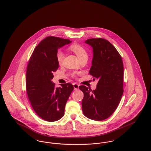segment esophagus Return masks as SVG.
<instances>
[{
	"instance_id": "esophagus-1",
	"label": "esophagus",
	"mask_w": 151,
	"mask_h": 151,
	"mask_svg": "<svg viewBox=\"0 0 151 151\" xmlns=\"http://www.w3.org/2000/svg\"><path fill=\"white\" fill-rule=\"evenodd\" d=\"M73 88H74V90L75 91H76V90L79 89V84H76V83H73Z\"/></svg>"
}]
</instances>
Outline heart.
I'll use <instances>...</instances> for the list:
<instances>
[{"label": "heart", "mask_w": 151, "mask_h": 151, "mask_svg": "<svg viewBox=\"0 0 151 151\" xmlns=\"http://www.w3.org/2000/svg\"><path fill=\"white\" fill-rule=\"evenodd\" d=\"M70 49L73 52L75 53L79 59H81L83 57L87 56V52L86 50L80 45H76V44L71 45L70 46ZM63 59H64V53L62 51L59 50L56 53V59L59 64H61L62 63ZM72 76L75 77V75L73 74Z\"/></svg>", "instance_id": "1"}]
</instances>
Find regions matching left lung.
I'll list each match as a JSON object with an SVG mask.
<instances>
[{
  "mask_svg": "<svg viewBox=\"0 0 151 151\" xmlns=\"http://www.w3.org/2000/svg\"><path fill=\"white\" fill-rule=\"evenodd\" d=\"M85 42L93 48L89 72L98 83L93 91L85 86L79 87L84 93L83 112L88 119L101 121L113 114L121 100L124 92L123 63L120 53L107 40L92 38Z\"/></svg>",
  "mask_w": 151,
  "mask_h": 151,
  "instance_id": "8db88e82",
  "label": "left lung"
}]
</instances>
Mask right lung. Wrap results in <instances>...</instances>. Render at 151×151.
I'll return each mask as SVG.
<instances>
[{"instance_id": "1", "label": "right lung", "mask_w": 151, "mask_h": 151, "mask_svg": "<svg viewBox=\"0 0 151 151\" xmlns=\"http://www.w3.org/2000/svg\"><path fill=\"white\" fill-rule=\"evenodd\" d=\"M69 39L48 36L36 47L28 64L26 86L27 95L36 114L47 122H55L64 114L66 103L73 90L71 83L56 88L51 80L59 68L58 48L71 43Z\"/></svg>"}]
</instances>
